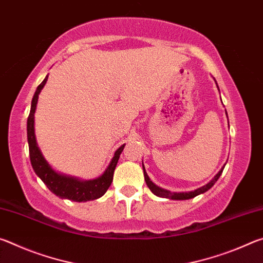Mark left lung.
<instances>
[{
	"label": "left lung",
	"instance_id": "obj_1",
	"mask_svg": "<svg viewBox=\"0 0 263 263\" xmlns=\"http://www.w3.org/2000/svg\"><path fill=\"white\" fill-rule=\"evenodd\" d=\"M218 87V86H217ZM225 167V166H224ZM224 167H222L219 173L213 177V180L209 182L208 184H205L204 186H202V188H198L196 189L195 191H190V193H171V191L168 190H164V189H161L159 188L158 185H155L152 181L149 180V177L147 175V173L145 172V168H144V164H142V168H144V175H145V181H146V184H147V186L149 188V190L152 191V193L154 195L159 196V197H166V198H172V199H190V198H194L195 196H197L199 194H203L205 193L206 190H209L211 188V186L216 183L217 180L219 179V176L221 175L222 171H224Z\"/></svg>",
	"mask_w": 263,
	"mask_h": 263
}]
</instances>
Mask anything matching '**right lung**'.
<instances>
[{"label": "right lung", "mask_w": 263, "mask_h": 263, "mask_svg": "<svg viewBox=\"0 0 263 263\" xmlns=\"http://www.w3.org/2000/svg\"><path fill=\"white\" fill-rule=\"evenodd\" d=\"M47 78L48 75L37 87V90L34 92L32 102H31V110L28 117V142L31 164H32V168L34 169L35 174L41 177L47 188L50 189L53 194H55L61 198H68L75 202H86L90 201V199L99 198L106 193V190H108L109 186L111 185V182H112L114 179L115 168L117 166L119 155H121L125 145L121 146V147L116 151L115 157L111 160L109 167L106 168L104 174L96 180L83 182L77 179H73V177L60 175L53 171V169L48 166L46 160L44 159L41 151H39L34 136L35 105H37L38 102L39 92H41L43 87L45 86Z\"/></svg>", "instance_id": "add662e5"}]
</instances>
